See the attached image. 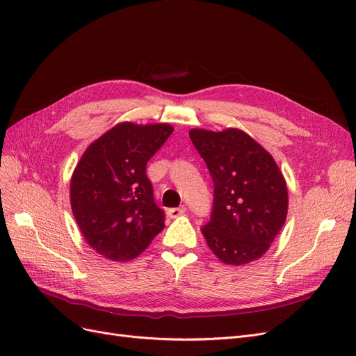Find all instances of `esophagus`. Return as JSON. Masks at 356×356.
<instances>
[{"mask_svg":"<svg viewBox=\"0 0 356 356\" xmlns=\"http://www.w3.org/2000/svg\"><path fill=\"white\" fill-rule=\"evenodd\" d=\"M186 211H187V207H186V206L174 207V209H169V210H168V216H169L170 219H175V218L184 215V213H186Z\"/></svg>","mask_w":356,"mask_h":356,"instance_id":"34e87169","label":"esophagus"}]
</instances>
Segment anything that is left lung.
<instances>
[{"label": "left lung", "mask_w": 356, "mask_h": 356, "mask_svg": "<svg viewBox=\"0 0 356 356\" xmlns=\"http://www.w3.org/2000/svg\"><path fill=\"white\" fill-rule=\"evenodd\" d=\"M190 138L215 184L211 216L202 227L209 248L226 264L260 259L288 215V188L279 166L238 129H194Z\"/></svg>", "instance_id": "obj_1"}]
</instances>
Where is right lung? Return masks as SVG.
I'll list each match as a JSON object with an SVG mask.
<instances>
[{
  "instance_id": "1",
  "label": "right lung",
  "mask_w": 356,
  "mask_h": 356,
  "mask_svg": "<svg viewBox=\"0 0 356 356\" xmlns=\"http://www.w3.org/2000/svg\"><path fill=\"white\" fill-rule=\"evenodd\" d=\"M174 129L121 122L83 153L70 184L74 219L86 243L105 259L129 261L165 227L146 165Z\"/></svg>"
}]
</instances>
